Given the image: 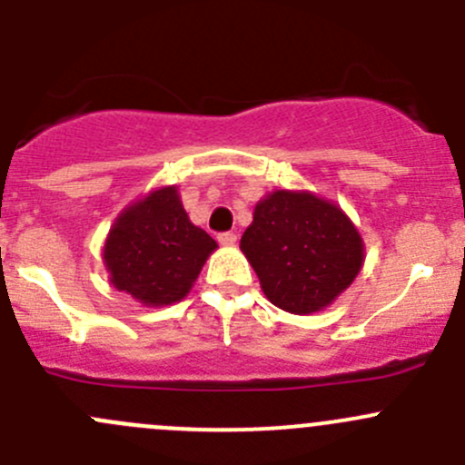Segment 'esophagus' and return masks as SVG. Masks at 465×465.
I'll list each match as a JSON object with an SVG mask.
<instances>
[{
  "label": "esophagus",
  "instance_id": "34e87169",
  "mask_svg": "<svg viewBox=\"0 0 465 465\" xmlns=\"http://www.w3.org/2000/svg\"><path fill=\"white\" fill-rule=\"evenodd\" d=\"M218 241H220V245H224V247H233V245H236L238 236H236V233H233V232H224V233H220Z\"/></svg>",
  "mask_w": 465,
  "mask_h": 465
}]
</instances>
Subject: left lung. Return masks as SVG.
I'll return each mask as SVG.
<instances>
[{"instance_id":"1","label":"left lung","mask_w":465,"mask_h":465,"mask_svg":"<svg viewBox=\"0 0 465 465\" xmlns=\"http://www.w3.org/2000/svg\"><path fill=\"white\" fill-rule=\"evenodd\" d=\"M241 250L262 294L292 315L331 306L360 274L364 241L349 215L311 191L276 189L254 206Z\"/></svg>"}]
</instances>
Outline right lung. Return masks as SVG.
I'll return each mask as SVG.
<instances>
[{"instance_id":"add662e5","label":"right lung","mask_w":465,"mask_h":465,"mask_svg":"<svg viewBox=\"0 0 465 465\" xmlns=\"http://www.w3.org/2000/svg\"><path fill=\"white\" fill-rule=\"evenodd\" d=\"M218 242L195 227L177 186H162L116 215L103 245L110 283L148 308L182 302Z\"/></svg>"}]
</instances>
